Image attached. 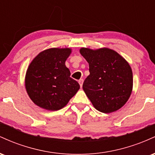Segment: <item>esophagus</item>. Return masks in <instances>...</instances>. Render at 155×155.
Returning <instances> with one entry per match:
<instances>
[{
    "label": "esophagus",
    "mask_w": 155,
    "mask_h": 155,
    "mask_svg": "<svg viewBox=\"0 0 155 155\" xmlns=\"http://www.w3.org/2000/svg\"><path fill=\"white\" fill-rule=\"evenodd\" d=\"M83 82H84V80L82 79H79V84H80V87H82V85H83Z\"/></svg>",
    "instance_id": "34e87169"
}]
</instances>
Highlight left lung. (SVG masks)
Instances as JSON below:
<instances>
[{
    "instance_id": "1",
    "label": "left lung",
    "mask_w": 155,
    "mask_h": 155,
    "mask_svg": "<svg viewBox=\"0 0 155 155\" xmlns=\"http://www.w3.org/2000/svg\"><path fill=\"white\" fill-rule=\"evenodd\" d=\"M80 53L88 62L90 71L82 87L94 107L106 114L120 109L133 90V72L129 64L107 48H81Z\"/></svg>"
}]
</instances>
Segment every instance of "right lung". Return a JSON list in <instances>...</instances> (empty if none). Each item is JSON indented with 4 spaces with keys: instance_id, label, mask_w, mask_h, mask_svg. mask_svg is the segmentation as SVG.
<instances>
[{
    "instance_id": "obj_1",
    "label": "right lung",
    "mask_w": 155,
    "mask_h": 155,
    "mask_svg": "<svg viewBox=\"0 0 155 155\" xmlns=\"http://www.w3.org/2000/svg\"><path fill=\"white\" fill-rule=\"evenodd\" d=\"M71 52L69 48H52L41 51L27 70L25 87L33 102L50 111L61 109L79 90L71 77L65 60Z\"/></svg>"
}]
</instances>
